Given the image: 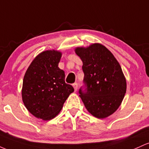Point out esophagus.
Listing matches in <instances>:
<instances>
[{"label": "esophagus", "instance_id": "obj_1", "mask_svg": "<svg viewBox=\"0 0 149 149\" xmlns=\"http://www.w3.org/2000/svg\"><path fill=\"white\" fill-rule=\"evenodd\" d=\"M73 88H74L75 92H76V91H77V89H78V83H73Z\"/></svg>", "mask_w": 149, "mask_h": 149}]
</instances>
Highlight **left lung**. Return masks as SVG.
Masks as SVG:
<instances>
[{"label":"left lung","mask_w":149,"mask_h":149,"mask_svg":"<svg viewBox=\"0 0 149 149\" xmlns=\"http://www.w3.org/2000/svg\"><path fill=\"white\" fill-rule=\"evenodd\" d=\"M75 52L83 61L84 91L80 97L89 113L105 118L118 109L127 89L125 77L113 54L105 46L93 43L77 47Z\"/></svg>","instance_id":"1"}]
</instances>
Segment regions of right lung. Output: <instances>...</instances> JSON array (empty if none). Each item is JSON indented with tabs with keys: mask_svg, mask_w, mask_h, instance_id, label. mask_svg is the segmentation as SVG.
Returning a JSON list of instances; mask_svg holds the SVG:
<instances>
[{
	"mask_svg": "<svg viewBox=\"0 0 149 149\" xmlns=\"http://www.w3.org/2000/svg\"><path fill=\"white\" fill-rule=\"evenodd\" d=\"M61 52L48 49L34 58L26 71L22 89L24 104L32 115L43 120L54 118L74 89L65 83L58 66Z\"/></svg>",
	"mask_w": 149,
	"mask_h": 149,
	"instance_id": "obj_1",
	"label": "right lung"
}]
</instances>
